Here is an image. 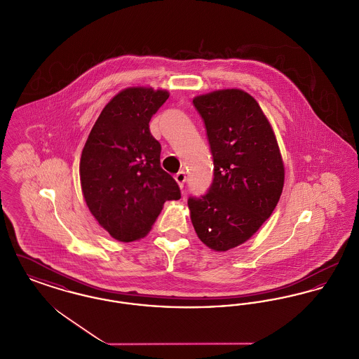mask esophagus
Instances as JSON below:
<instances>
[{
    "label": "esophagus",
    "mask_w": 359,
    "mask_h": 359,
    "mask_svg": "<svg viewBox=\"0 0 359 359\" xmlns=\"http://www.w3.org/2000/svg\"><path fill=\"white\" fill-rule=\"evenodd\" d=\"M175 180L177 182V184H179V187L183 188L184 187V183H186V180H187V176H186V172L180 171L177 172L176 175H175Z\"/></svg>",
    "instance_id": "esophagus-1"
}]
</instances>
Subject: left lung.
I'll use <instances>...</instances> for the list:
<instances>
[{
    "label": "left lung",
    "mask_w": 359,
    "mask_h": 359,
    "mask_svg": "<svg viewBox=\"0 0 359 359\" xmlns=\"http://www.w3.org/2000/svg\"><path fill=\"white\" fill-rule=\"evenodd\" d=\"M214 177L205 195L189 196L191 221L210 249L226 252L250 238L281 196L284 164L272 126L248 93L227 88L199 95Z\"/></svg>",
    "instance_id": "8db88e82"
}]
</instances>
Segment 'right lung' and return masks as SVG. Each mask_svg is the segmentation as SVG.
Segmentation results:
<instances>
[{"label":"right lung","mask_w":359,"mask_h":359,"mask_svg":"<svg viewBox=\"0 0 359 359\" xmlns=\"http://www.w3.org/2000/svg\"><path fill=\"white\" fill-rule=\"evenodd\" d=\"M164 90L130 87L103 107L81 157V184L94 218L113 238L148 234L167 201L180 188L160 167V142L149 121L168 100Z\"/></svg>","instance_id":"right-lung-1"}]
</instances>
